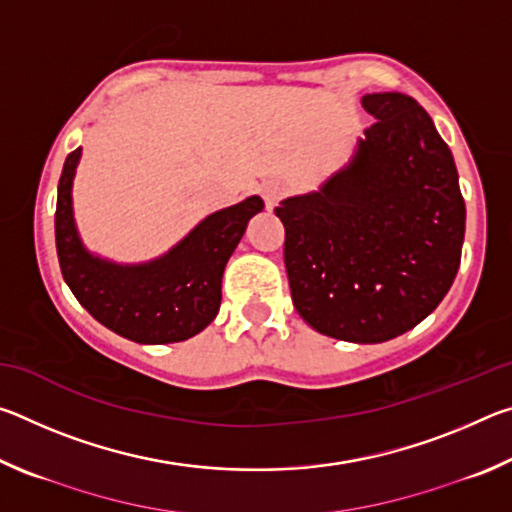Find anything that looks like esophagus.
I'll return each mask as SVG.
<instances>
[{
	"label": "esophagus",
	"instance_id": "esophagus-1",
	"mask_svg": "<svg viewBox=\"0 0 512 512\" xmlns=\"http://www.w3.org/2000/svg\"><path fill=\"white\" fill-rule=\"evenodd\" d=\"M262 196H264L268 210H273V207L280 203V198L284 196V185L282 183H264Z\"/></svg>",
	"mask_w": 512,
	"mask_h": 512
}]
</instances>
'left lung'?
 <instances>
[{
  "instance_id": "obj_1",
  "label": "left lung",
  "mask_w": 512,
  "mask_h": 512,
  "mask_svg": "<svg viewBox=\"0 0 512 512\" xmlns=\"http://www.w3.org/2000/svg\"><path fill=\"white\" fill-rule=\"evenodd\" d=\"M361 106L377 121L350 160L275 214L305 323L332 339L384 343L447 296L461 264L465 201L452 151L418 101L375 92Z\"/></svg>"
}]
</instances>
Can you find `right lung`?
I'll return each instance as SVG.
<instances>
[{
  "mask_svg": "<svg viewBox=\"0 0 512 512\" xmlns=\"http://www.w3.org/2000/svg\"><path fill=\"white\" fill-rule=\"evenodd\" d=\"M81 149L67 155L58 183L56 250L60 271L76 300L103 327L142 345L187 341L212 323L221 307L225 264L248 221L264 210L259 196L194 225L167 253L149 262L119 264L83 244L74 219V176Z\"/></svg>",
  "mask_w": 512,
  "mask_h": 512,
  "instance_id": "add662e5",
  "label": "right lung"
}]
</instances>
